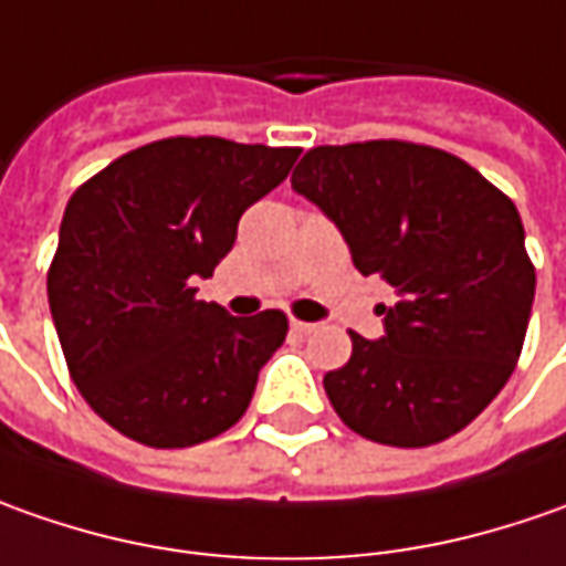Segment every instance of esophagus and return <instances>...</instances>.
Wrapping results in <instances>:
<instances>
[{
    "label": "esophagus",
    "instance_id": "esophagus-1",
    "mask_svg": "<svg viewBox=\"0 0 566 566\" xmlns=\"http://www.w3.org/2000/svg\"><path fill=\"white\" fill-rule=\"evenodd\" d=\"M291 332H294L297 338H306V335H313V332H316V325H313V322L291 319Z\"/></svg>",
    "mask_w": 566,
    "mask_h": 566
}]
</instances>
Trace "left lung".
Instances as JSON below:
<instances>
[{
	"instance_id": "1",
	"label": "left lung",
	"mask_w": 566,
	"mask_h": 566,
	"mask_svg": "<svg viewBox=\"0 0 566 566\" xmlns=\"http://www.w3.org/2000/svg\"><path fill=\"white\" fill-rule=\"evenodd\" d=\"M291 185L338 224L363 275L398 291L385 335L350 332L325 395L357 436L426 448L458 436L511 379L536 265L511 197L463 159L407 140L313 147Z\"/></svg>"
}]
</instances>
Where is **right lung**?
Wrapping results in <instances>:
<instances>
[{
    "mask_svg": "<svg viewBox=\"0 0 566 566\" xmlns=\"http://www.w3.org/2000/svg\"><path fill=\"white\" fill-rule=\"evenodd\" d=\"M297 147L166 137L71 193L46 291L62 354L93 413L147 448H190L244 417L287 316L197 301L247 206L287 178Z\"/></svg>",
    "mask_w": 566,
    "mask_h": 566,
    "instance_id": "obj_1",
    "label": "right lung"
}]
</instances>
